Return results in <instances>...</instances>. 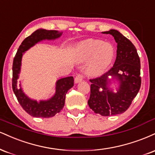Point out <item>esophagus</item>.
I'll use <instances>...</instances> for the list:
<instances>
[{
	"label": "esophagus",
	"mask_w": 155,
	"mask_h": 155,
	"mask_svg": "<svg viewBox=\"0 0 155 155\" xmlns=\"http://www.w3.org/2000/svg\"><path fill=\"white\" fill-rule=\"evenodd\" d=\"M83 74H78L77 75H76L75 79H74V81H75L76 84L80 82L81 81H82L83 80Z\"/></svg>",
	"instance_id": "esophagus-1"
}]
</instances>
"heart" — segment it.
<instances>
[{"mask_svg":"<svg viewBox=\"0 0 155 155\" xmlns=\"http://www.w3.org/2000/svg\"><path fill=\"white\" fill-rule=\"evenodd\" d=\"M81 58L84 61L90 59L87 72L90 75L97 76L105 71L110 64L114 56V48L108 42L91 39L79 46Z\"/></svg>","mask_w":155,"mask_h":155,"instance_id":"heart-1","label":"heart"}]
</instances>
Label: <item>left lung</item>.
Segmentation results:
<instances>
[{
  "instance_id": "8db88e82",
  "label": "left lung",
  "mask_w": 155,
  "mask_h": 155,
  "mask_svg": "<svg viewBox=\"0 0 155 155\" xmlns=\"http://www.w3.org/2000/svg\"><path fill=\"white\" fill-rule=\"evenodd\" d=\"M102 33L114 37L117 42L116 59L109 71L90 79L92 84L88 105L95 113L109 116L124 113L137 95L141 84V63L135 46L121 33L115 29ZM111 76L120 81L117 93L108 88V78Z\"/></svg>"
}]
</instances>
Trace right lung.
Returning a JSON list of instances; mask_svg holds the SVG:
<instances>
[{
    "label": "right lung",
    "mask_w": 155,
    "mask_h": 155,
    "mask_svg": "<svg viewBox=\"0 0 155 155\" xmlns=\"http://www.w3.org/2000/svg\"><path fill=\"white\" fill-rule=\"evenodd\" d=\"M62 35L56 30L37 29L31 35L27 37L21 42L15 55L12 66V89L18 102L22 108L29 115L36 118H50L59 113L63 109L65 104V99L67 92L74 86V77L63 78L56 83V92L55 95L47 101L37 102L31 100L24 94L21 87H18L17 80L21 68V61L23 53L34 45L42 40H54Z\"/></svg>",
    "instance_id": "right-lung-1"
}]
</instances>
